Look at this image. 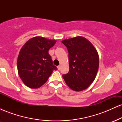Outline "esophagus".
Wrapping results in <instances>:
<instances>
[{
    "mask_svg": "<svg viewBox=\"0 0 122 122\" xmlns=\"http://www.w3.org/2000/svg\"><path fill=\"white\" fill-rule=\"evenodd\" d=\"M57 69H58V71H59V70H60V69H61V66L58 65V66H57Z\"/></svg>",
    "mask_w": 122,
    "mask_h": 122,
    "instance_id": "1",
    "label": "esophagus"
}]
</instances>
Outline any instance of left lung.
<instances>
[{
    "mask_svg": "<svg viewBox=\"0 0 122 122\" xmlns=\"http://www.w3.org/2000/svg\"><path fill=\"white\" fill-rule=\"evenodd\" d=\"M69 53V71L63 75L69 87L75 91L86 89L96 77L99 65L95 47L84 37H76L62 41Z\"/></svg>",
    "mask_w": 122,
    "mask_h": 122,
    "instance_id": "1",
    "label": "left lung"
}]
</instances>
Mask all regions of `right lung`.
<instances>
[{"label": "right lung", "instance_id": "obj_1", "mask_svg": "<svg viewBox=\"0 0 122 122\" xmlns=\"http://www.w3.org/2000/svg\"><path fill=\"white\" fill-rule=\"evenodd\" d=\"M56 42V40L36 37L26 42L20 49L17 60L18 72L28 87L40 88L47 81L53 71L57 69L48 53Z\"/></svg>", "mask_w": 122, "mask_h": 122}]
</instances>
